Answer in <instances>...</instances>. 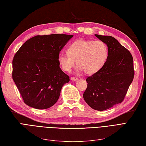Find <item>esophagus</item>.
Segmentation results:
<instances>
[{
  "label": "esophagus",
  "instance_id": "34e87169",
  "mask_svg": "<svg viewBox=\"0 0 146 146\" xmlns=\"http://www.w3.org/2000/svg\"><path fill=\"white\" fill-rule=\"evenodd\" d=\"M70 80H72V81L75 82V81H77L78 80V78H77V77H71L70 78Z\"/></svg>",
  "mask_w": 146,
  "mask_h": 146
}]
</instances>
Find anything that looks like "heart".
<instances>
[{
  "mask_svg": "<svg viewBox=\"0 0 146 146\" xmlns=\"http://www.w3.org/2000/svg\"><path fill=\"white\" fill-rule=\"evenodd\" d=\"M108 56L107 46L101 41L79 39L67 48V53L59 54L58 61L61 69L70 72L77 61V70L92 75L104 66Z\"/></svg>",
  "mask_w": 146,
  "mask_h": 146,
  "instance_id": "heart-1",
  "label": "heart"
}]
</instances>
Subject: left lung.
Masks as SVG:
<instances>
[{
	"label": "left lung",
	"instance_id": "left-lung-1",
	"mask_svg": "<svg viewBox=\"0 0 146 146\" xmlns=\"http://www.w3.org/2000/svg\"><path fill=\"white\" fill-rule=\"evenodd\" d=\"M95 36L107 46L108 56L104 66L87 78V87L83 97L92 108L104 111L124 100L133 80V59L130 52L115 38Z\"/></svg>",
	"mask_w": 146,
	"mask_h": 146
}]
</instances>
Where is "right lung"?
Segmentation results:
<instances>
[{"label": "right lung", "mask_w": 146, "mask_h": 146, "mask_svg": "<svg viewBox=\"0 0 146 146\" xmlns=\"http://www.w3.org/2000/svg\"><path fill=\"white\" fill-rule=\"evenodd\" d=\"M73 35L52 34L34 36L16 52L12 61V78L24 102L33 108L54 105L69 77L61 69L60 51Z\"/></svg>", "instance_id": "obj_1"}]
</instances>
